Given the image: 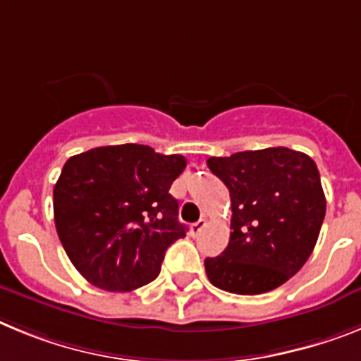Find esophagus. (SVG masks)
Returning <instances> with one entry per match:
<instances>
[{
  "label": "esophagus",
  "mask_w": 361,
  "mask_h": 361,
  "mask_svg": "<svg viewBox=\"0 0 361 361\" xmlns=\"http://www.w3.org/2000/svg\"><path fill=\"white\" fill-rule=\"evenodd\" d=\"M205 225H207L205 219H198L196 224L190 225V234H192V236H198V234L203 231V227H205Z\"/></svg>",
  "instance_id": "esophagus-1"
}]
</instances>
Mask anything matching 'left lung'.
Listing matches in <instances>:
<instances>
[{
  "mask_svg": "<svg viewBox=\"0 0 361 361\" xmlns=\"http://www.w3.org/2000/svg\"><path fill=\"white\" fill-rule=\"evenodd\" d=\"M212 174L231 192V240L205 259L214 287L262 294L283 285L309 259L325 218L316 163L287 147L209 158Z\"/></svg>",
  "mask_w": 361,
  "mask_h": 361,
  "instance_id": "1",
  "label": "left lung"
}]
</instances>
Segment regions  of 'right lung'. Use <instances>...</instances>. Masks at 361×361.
Instances as JSON below:
<instances>
[{
  "mask_svg": "<svg viewBox=\"0 0 361 361\" xmlns=\"http://www.w3.org/2000/svg\"><path fill=\"white\" fill-rule=\"evenodd\" d=\"M185 165L136 143L67 159L54 185L56 231L89 283L125 293L156 280L165 250L187 231L169 192Z\"/></svg>",
  "mask_w": 361,
  "mask_h": 361,
  "instance_id": "add662e5",
  "label": "right lung"
}]
</instances>
